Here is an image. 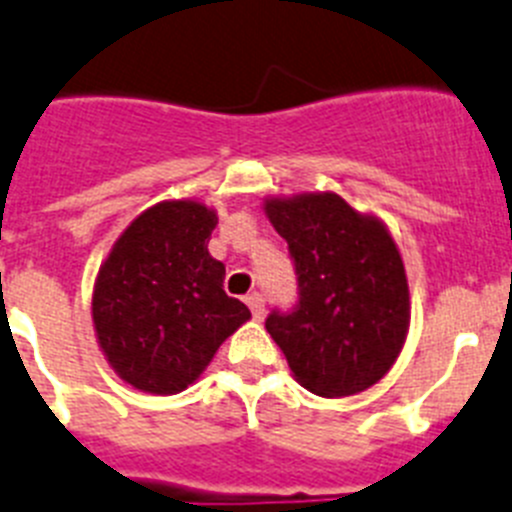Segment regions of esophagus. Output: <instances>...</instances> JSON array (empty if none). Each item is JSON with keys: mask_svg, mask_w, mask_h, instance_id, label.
I'll return each instance as SVG.
<instances>
[{"mask_svg": "<svg viewBox=\"0 0 512 512\" xmlns=\"http://www.w3.org/2000/svg\"><path fill=\"white\" fill-rule=\"evenodd\" d=\"M245 301H247V306H250L252 316H255V319H260L262 313H265V298H262L260 293H250Z\"/></svg>", "mask_w": 512, "mask_h": 512, "instance_id": "esophagus-1", "label": "esophagus"}]
</instances>
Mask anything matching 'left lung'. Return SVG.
Returning a JSON list of instances; mask_svg holds the SVG:
<instances>
[{"label":"left lung","mask_w":512,"mask_h":512,"mask_svg":"<svg viewBox=\"0 0 512 512\" xmlns=\"http://www.w3.org/2000/svg\"><path fill=\"white\" fill-rule=\"evenodd\" d=\"M265 214L296 262V308L265 321L293 377L324 398L372 388L395 365L411 324L408 278L388 227L331 191L265 199Z\"/></svg>","instance_id":"8db88e82"}]
</instances>
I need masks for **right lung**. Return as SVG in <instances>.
<instances>
[{
  "mask_svg": "<svg viewBox=\"0 0 512 512\" xmlns=\"http://www.w3.org/2000/svg\"><path fill=\"white\" fill-rule=\"evenodd\" d=\"M214 227L216 211L199 201H160L99 267L96 339L112 370L142 393L186 390L250 319V308L224 293V262L209 255Z\"/></svg>",
  "mask_w": 512,
  "mask_h": 512,
  "instance_id": "1",
  "label": "right lung"
}]
</instances>
